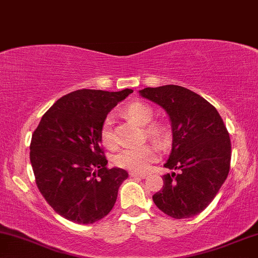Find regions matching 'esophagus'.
<instances>
[{"instance_id":"esophagus-1","label":"esophagus","mask_w":258,"mask_h":258,"mask_svg":"<svg viewBox=\"0 0 258 258\" xmlns=\"http://www.w3.org/2000/svg\"><path fill=\"white\" fill-rule=\"evenodd\" d=\"M129 176L133 177V178H146V177H147V174H146V173H140V172H134V171H130Z\"/></svg>"}]
</instances>
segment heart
<instances>
[{
	"label": "heart",
	"mask_w": 258,
	"mask_h": 258,
	"mask_svg": "<svg viewBox=\"0 0 258 258\" xmlns=\"http://www.w3.org/2000/svg\"><path fill=\"white\" fill-rule=\"evenodd\" d=\"M125 112L130 118L136 120L141 125L146 126V134L148 138L158 142H165L167 139L168 130L161 123H151L153 120L154 111L151 106L141 101L130 103L125 107ZM101 144L107 148L116 147V138L113 134L112 117L107 116L104 119L100 128ZM159 158V149L155 145L147 144L140 147L124 148L118 154L114 155L113 164L120 168L134 171V172H144Z\"/></svg>",
	"instance_id": "heart-1"
}]
</instances>
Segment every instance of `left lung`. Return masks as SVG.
Here are the masks:
<instances>
[{
	"label": "left lung",
	"mask_w": 258,
	"mask_h": 258,
	"mask_svg": "<svg viewBox=\"0 0 258 258\" xmlns=\"http://www.w3.org/2000/svg\"><path fill=\"white\" fill-rule=\"evenodd\" d=\"M160 105L172 125V149L165 167L177 170L163 177L153 195L155 206L174 219L200 214L208 207L228 176L231 140L221 116L195 92L177 85L140 91Z\"/></svg>",
	"instance_id": "1"
}]
</instances>
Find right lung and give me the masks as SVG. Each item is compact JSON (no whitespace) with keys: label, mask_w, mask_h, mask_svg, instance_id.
I'll list each match as a JSON object with an SVG mask.
<instances>
[{"label":"right lung","mask_w":258,"mask_h":258,"mask_svg":"<svg viewBox=\"0 0 258 258\" xmlns=\"http://www.w3.org/2000/svg\"><path fill=\"white\" fill-rule=\"evenodd\" d=\"M133 90H78L59 98L32 135L30 160L36 184L61 217L93 224L111 212L128 178L123 168H107L100 128L107 113Z\"/></svg>","instance_id":"right-lung-1"}]
</instances>
